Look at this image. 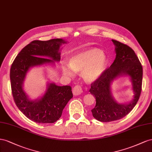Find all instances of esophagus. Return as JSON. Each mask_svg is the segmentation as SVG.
<instances>
[{
  "label": "esophagus",
  "instance_id": "1",
  "mask_svg": "<svg viewBox=\"0 0 152 152\" xmlns=\"http://www.w3.org/2000/svg\"><path fill=\"white\" fill-rule=\"evenodd\" d=\"M72 92L75 95H79L83 92V89L80 85H76L73 88Z\"/></svg>",
  "mask_w": 152,
  "mask_h": 152
}]
</instances>
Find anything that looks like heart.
Returning a JSON list of instances; mask_svg holds the SVG:
<instances>
[{
  "mask_svg": "<svg viewBox=\"0 0 152 152\" xmlns=\"http://www.w3.org/2000/svg\"><path fill=\"white\" fill-rule=\"evenodd\" d=\"M107 62L104 53L99 49L91 48L72 55L69 60V66L62 64V69L68 76H73L74 72H82L83 78L92 82L98 79L104 72Z\"/></svg>",
  "mask_w": 152,
  "mask_h": 152,
  "instance_id": "b5f03b06",
  "label": "heart"
}]
</instances>
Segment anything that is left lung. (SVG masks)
I'll use <instances>...</instances> for the list:
<instances>
[{
  "mask_svg": "<svg viewBox=\"0 0 152 152\" xmlns=\"http://www.w3.org/2000/svg\"><path fill=\"white\" fill-rule=\"evenodd\" d=\"M115 46L116 58L111 66L92 83L89 92L95 97L92 110L94 118L102 122L120 120L128 115L136 106L141 92L142 67L135 52L129 46L111 40ZM129 75L133 85L134 98L127 104L117 103L112 96L110 84L121 75Z\"/></svg>",
  "mask_w": 152,
  "mask_h": 152,
  "instance_id": "8db88e82",
  "label": "left lung"
}]
</instances>
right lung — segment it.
<instances>
[{
  "mask_svg": "<svg viewBox=\"0 0 152 152\" xmlns=\"http://www.w3.org/2000/svg\"><path fill=\"white\" fill-rule=\"evenodd\" d=\"M65 43L66 41L62 39L33 41L21 50L11 65L10 80L15 102L20 111L33 122L40 124L57 122L61 117L64 108L73 97L71 86H58L54 83L48 84L44 95L36 100H30L23 88L30 68L59 62L60 47Z\"/></svg>",
  "mask_w": 152,
  "mask_h": 152,
  "instance_id": "add662e5",
  "label": "right lung"
}]
</instances>
